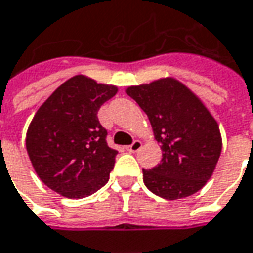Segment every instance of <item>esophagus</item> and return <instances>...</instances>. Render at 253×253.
Segmentation results:
<instances>
[{"mask_svg": "<svg viewBox=\"0 0 253 253\" xmlns=\"http://www.w3.org/2000/svg\"><path fill=\"white\" fill-rule=\"evenodd\" d=\"M141 147H142V142L138 140H135L133 144H131V145H127L126 151L127 152H131V154H134V152H137V151H138Z\"/></svg>", "mask_w": 253, "mask_h": 253, "instance_id": "34e87169", "label": "esophagus"}]
</instances>
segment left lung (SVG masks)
<instances>
[{
  "mask_svg": "<svg viewBox=\"0 0 253 253\" xmlns=\"http://www.w3.org/2000/svg\"><path fill=\"white\" fill-rule=\"evenodd\" d=\"M126 94L147 113L162 161L142 169L144 184L169 201L199 191L212 177L221 154L219 125L204 102L173 77L131 85Z\"/></svg>",
  "mask_w": 253,
  "mask_h": 253,
  "instance_id": "1",
  "label": "left lung"
}]
</instances>
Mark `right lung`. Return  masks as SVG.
<instances>
[{
	"instance_id": "add662e5",
	"label": "right lung",
	"mask_w": 253,
	"mask_h": 253,
	"mask_svg": "<svg viewBox=\"0 0 253 253\" xmlns=\"http://www.w3.org/2000/svg\"><path fill=\"white\" fill-rule=\"evenodd\" d=\"M116 92V85L77 75L39 108L27 128L26 149L48 188L79 199L108 183L118 151L108 147L97 113Z\"/></svg>"
}]
</instances>
